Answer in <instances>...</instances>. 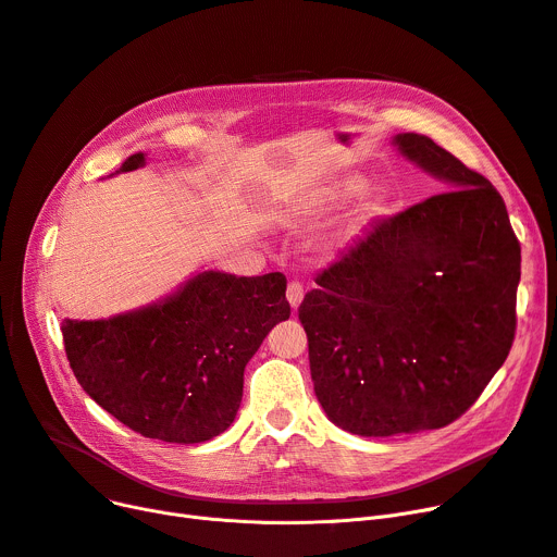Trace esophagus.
Segmentation results:
<instances>
[{
  "instance_id": "34e87169",
  "label": "esophagus",
  "mask_w": 557,
  "mask_h": 557,
  "mask_svg": "<svg viewBox=\"0 0 557 557\" xmlns=\"http://www.w3.org/2000/svg\"><path fill=\"white\" fill-rule=\"evenodd\" d=\"M301 301H304V285L293 281L287 285V304H289V308L297 310L301 306Z\"/></svg>"
}]
</instances>
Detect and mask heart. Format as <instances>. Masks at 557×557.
Returning a JSON list of instances; mask_svg holds the SVG:
<instances>
[{
  "label": "heart",
  "mask_w": 557,
  "mask_h": 557,
  "mask_svg": "<svg viewBox=\"0 0 557 557\" xmlns=\"http://www.w3.org/2000/svg\"><path fill=\"white\" fill-rule=\"evenodd\" d=\"M367 176L358 174V172H349V174H342V176H333L326 183H322L320 188H314L306 201H304V213H331V210H337L342 206H347L349 201L358 199L364 190H367ZM385 208V199L381 193H372L367 195L360 206L356 208L354 218L344 224L337 235L333 237L331 243V251H339L344 247H351L358 237L372 226L379 215L383 213Z\"/></svg>",
  "instance_id": "obj_1"
}]
</instances>
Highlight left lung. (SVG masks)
<instances>
[{
  "mask_svg": "<svg viewBox=\"0 0 557 557\" xmlns=\"http://www.w3.org/2000/svg\"><path fill=\"white\" fill-rule=\"evenodd\" d=\"M392 145L446 193L379 220L299 306L317 401L362 437L458 419L517 329L521 247L494 185L429 136Z\"/></svg>",
  "mask_w": 557,
  "mask_h": 557,
  "instance_id": "8db88e82",
  "label": "left lung"
}]
</instances>
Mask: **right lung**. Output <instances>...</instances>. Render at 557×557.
<instances>
[{
  "mask_svg": "<svg viewBox=\"0 0 557 557\" xmlns=\"http://www.w3.org/2000/svg\"><path fill=\"white\" fill-rule=\"evenodd\" d=\"M143 151L115 174L145 168ZM111 174V176H115ZM285 276L197 270L174 293L106 320H63L72 372L106 412L151 440L197 444L224 433L245 367L289 317Z\"/></svg>",
  "mask_w": 557,
  "mask_h": 557,
  "instance_id": "right-lung-1",
  "label": "right lung"
}]
</instances>
